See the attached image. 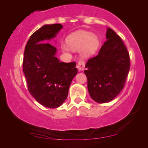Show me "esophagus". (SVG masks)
Returning <instances> with one entry per match:
<instances>
[{
	"label": "esophagus",
	"instance_id": "1",
	"mask_svg": "<svg viewBox=\"0 0 148 148\" xmlns=\"http://www.w3.org/2000/svg\"><path fill=\"white\" fill-rule=\"evenodd\" d=\"M85 66H86L85 62L83 60H79L77 64V68L78 69L79 71H83L85 69Z\"/></svg>",
	"mask_w": 148,
	"mask_h": 148
}]
</instances>
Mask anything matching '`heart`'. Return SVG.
<instances>
[{"mask_svg": "<svg viewBox=\"0 0 148 148\" xmlns=\"http://www.w3.org/2000/svg\"><path fill=\"white\" fill-rule=\"evenodd\" d=\"M66 43L73 50L81 48V53L84 56H89L96 52L99 46V39L96 36L92 35L90 32L77 31L70 34L66 38ZM62 49L68 51L67 46L62 44Z\"/></svg>", "mask_w": 148, "mask_h": 148, "instance_id": "heart-1", "label": "heart"}]
</instances>
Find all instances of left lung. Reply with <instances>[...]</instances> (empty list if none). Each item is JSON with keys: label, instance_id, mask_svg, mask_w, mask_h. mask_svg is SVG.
I'll return each instance as SVG.
<instances>
[{"label": "left lung", "instance_id": "obj_1", "mask_svg": "<svg viewBox=\"0 0 148 148\" xmlns=\"http://www.w3.org/2000/svg\"><path fill=\"white\" fill-rule=\"evenodd\" d=\"M97 56L86 64L85 74L91 98L98 103L110 102L124 88L130 69V57L120 36L110 28Z\"/></svg>", "mask_w": 148, "mask_h": 148}]
</instances>
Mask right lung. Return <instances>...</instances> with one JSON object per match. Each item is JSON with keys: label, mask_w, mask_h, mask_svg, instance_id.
Returning <instances> with one entry per match:
<instances>
[{"label": "right lung", "mask_w": 148, "mask_h": 148, "mask_svg": "<svg viewBox=\"0 0 148 148\" xmlns=\"http://www.w3.org/2000/svg\"><path fill=\"white\" fill-rule=\"evenodd\" d=\"M62 28L59 23L42 26L31 36L24 52L23 71L28 90L38 102L50 108L62 104L77 73L75 62H60L56 48L47 42Z\"/></svg>", "instance_id": "1"}]
</instances>
